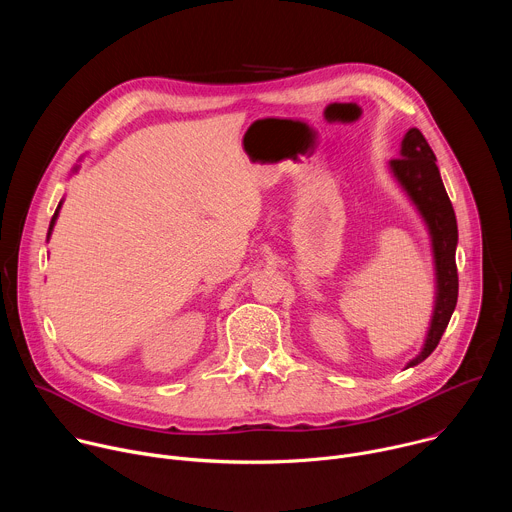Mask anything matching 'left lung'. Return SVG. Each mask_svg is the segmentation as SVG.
I'll return each instance as SVG.
<instances>
[{"mask_svg":"<svg viewBox=\"0 0 512 512\" xmlns=\"http://www.w3.org/2000/svg\"><path fill=\"white\" fill-rule=\"evenodd\" d=\"M391 170L405 192L411 196L421 216L425 218L435 259V310L431 326L427 332L425 346L409 367H415L425 360L435 346L440 344L442 334L454 314L458 302V267H456V245H458V225L454 206L444 188L440 170L435 166V154L429 148L427 139L417 127H411L401 143V158L391 160Z\"/></svg>","mask_w":512,"mask_h":512,"instance_id":"8db88e82","label":"left lung"}]
</instances>
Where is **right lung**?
Segmentation results:
<instances>
[{"instance_id":"add662e5","label":"right lung","mask_w":512,"mask_h":512,"mask_svg":"<svg viewBox=\"0 0 512 512\" xmlns=\"http://www.w3.org/2000/svg\"><path fill=\"white\" fill-rule=\"evenodd\" d=\"M58 210H60V204H58V208H56V212H54V216H52V221H50V231H52V227H54V223H56V216H58ZM50 231H48V235H50Z\"/></svg>"}]
</instances>
